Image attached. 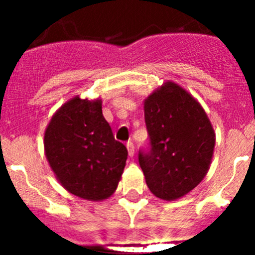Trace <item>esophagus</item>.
<instances>
[{
    "label": "esophagus",
    "instance_id": "34e87169",
    "mask_svg": "<svg viewBox=\"0 0 255 255\" xmlns=\"http://www.w3.org/2000/svg\"><path fill=\"white\" fill-rule=\"evenodd\" d=\"M126 145H127V150H128V154H129V156L134 155V144H133L132 140L127 142Z\"/></svg>",
    "mask_w": 255,
    "mask_h": 255
}]
</instances>
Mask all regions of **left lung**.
Segmentation results:
<instances>
[{
  "instance_id": "left-lung-1",
  "label": "left lung",
  "mask_w": 255,
  "mask_h": 255,
  "mask_svg": "<svg viewBox=\"0 0 255 255\" xmlns=\"http://www.w3.org/2000/svg\"><path fill=\"white\" fill-rule=\"evenodd\" d=\"M149 149L139 150L149 190L166 201L180 199L207 174L216 135L201 105L168 81L144 101Z\"/></svg>"
}]
</instances>
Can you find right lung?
Masks as SVG:
<instances>
[{
  "instance_id": "obj_1",
  "label": "right lung",
  "mask_w": 255,
  "mask_h": 255,
  "mask_svg": "<svg viewBox=\"0 0 255 255\" xmlns=\"http://www.w3.org/2000/svg\"><path fill=\"white\" fill-rule=\"evenodd\" d=\"M45 155L61 186L91 201L116 191L128 151L115 139L102 101L74 97L58 110L44 133Z\"/></svg>"
}]
</instances>
